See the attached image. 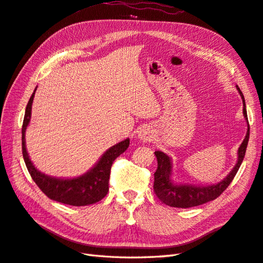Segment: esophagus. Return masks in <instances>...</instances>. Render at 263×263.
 Returning a JSON list of instances; mask_svg holds the SVG:
<instances>
[{
  "label": "esophagus",
  "mask_w": 263,
  "mask_h": 263,
  "mask_svg": "<svg viewBox=\"0 0 263 263\" xmlns=\"http://www.w3.org/2000/svg\"><path fill=\"white\" fill-rule=\"evenodd\" d=\"M138 138L140 140L144 141V142L150 141L151 139H153V132H151V129L149 128V127L142 126L141 128L139 129V132H138Z\"/></svg>",
  "instance_id": "1"
}]
</instances>
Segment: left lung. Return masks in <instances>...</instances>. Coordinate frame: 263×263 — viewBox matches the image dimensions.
<instances>
[{"instance_id": "1", "label": "left lung", "mask_w": 263, "mask_h": 263, "mask_svg": "<svg viewBox=\"0 0 263 263\" xmlns=\"http://www.w3.org/2000/svg\"><path fill=\"white\" fill-rule=\"evenodd\" d=\"M238 92H239L242 104H243V117L248 125V129H247L246 137L241 142L240 147L238 148V159L233 170L229 172L228 176L219 181L216 184L211 185H194V184H182V183H176L172 180V159L162 151L158 150L155 151V155L157 157L158 161V168L155 172V182H154V190L155 193L158 196L159 200L165 205L172 206V208H179V209H189L194 208L197 205H202L204 203L211 202L215 198H217L227 186L230 184L236 176L238 169L240 168L241 162L243 160V157L246 154L247 145H248L249 140V123H248V116H247V109H246V102L240 91L239 86L236 85Z\"/></svg>"}]
</instances>
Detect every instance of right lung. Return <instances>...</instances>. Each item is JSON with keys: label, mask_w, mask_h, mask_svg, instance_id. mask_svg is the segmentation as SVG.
I'll use <instances>...</instances> for the list:
<instances>
[{"label": "right lung", "mask_w": 263, "mask_h": 263, "mask_svg": "<svg viewBox=\"0 0 263 263\" xmlns=\"http://www.w3.org/2000/svg\"><path fill=\"white\" fill-rule=\"evenodd\" d=\"M37 89V87H36ZM27 103L25 109V116L22 127V149L23 158L31 179L38 185L43 192L48 196L50 200L57 201L59 203L72 205V206H85L94 204L101 201L108 192V180L112 166L115 159L121 156L129 146V138H127L113 147L108 148L102 155L100 160L95 163L86 173L80 177L72 179H61L53 178L41 172L35 168V165L29 159L26 150L25 133L27 126L29 125L31 117V105L35 97V92Z\"/></svg>", "instance_id": "right-lung-1"}]
</instances>
